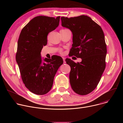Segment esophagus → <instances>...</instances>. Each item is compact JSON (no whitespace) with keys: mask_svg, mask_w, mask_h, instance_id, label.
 I'll list each match as a JSON object with an SVG mask.
<instances>
[{"mask_svg":"<svg viewBox=\"0 0 123 123\" xmlns=\"http://www.w3.org/2000/svg\"><path fill=\"white\" fill-rule=\"evenodd\" d=\"M63 58V61H64V64H65L66 62V61H65V58L64 57H62Z\"/></svg>","mask_w":123,"mask_h":123,"instance_id":"obj_1","label":"esophagus"}]
</instances>
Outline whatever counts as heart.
<instances>
[{"label": "heart", "instance_id": "heart-1", "mask_svg": "<svg viewBox=\"0 0 123 123\" xmlns=\"http://www.w3.org/2000/svg\"><path fill=\"white\" fill-rule=\"evenodd\" d=\"M63 30H64V29H63Z\"/></svg>", "mask_w": 123, "mask_h": 123}]
</instances>
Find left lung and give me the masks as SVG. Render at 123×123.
<instances>
[{"mask_svg": "<svg viewBox=\"0 0 123 123\" xmlns=\"http://www.w3.org/2000/svg\"><path fill=\"white\" fill-rule=\"evenodd\" d=\"M62 26L73 33L69 56L82 59L75 63L66 59L71 67L69 78L73 91L79 95L91 93L96 87L106 67L107 46L101 27L91 17L85 15L61 17Z\"/></svg>", "mask_w": 123, "mask_h": 123, "instance_id": "8db88e82", "label": "left lung"}]
</instances>
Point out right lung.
Masks as SVG:
<instances>
[{"label":"right lung","instance_id":"add662e5","mask_svg":"<svg viewBox=\"0 0 123 123\" xmlns=\"http://www.w3.org/2000/svg\"><path fill=\"white\" fill-rule=\"evenodd\" d=\"M60 17H34L21 30L17 42L15 58L22 80L27 88L37 95L45 94L51 90L55 75L63 63L57 55L43 60L41 56L48 34L58 26Z\"/></svg>","mask_w":123,"mask_h":123}]
</instances>
